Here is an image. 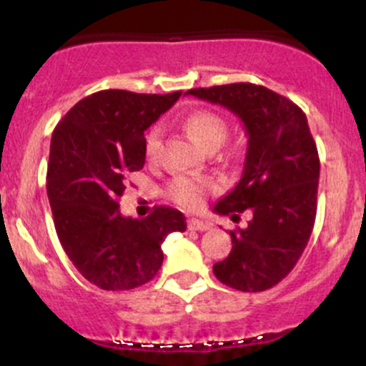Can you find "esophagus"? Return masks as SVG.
<instances>
[{
  "mask_svg": "<svg viewBox=\"0 0 366 366\" xmlns=\"http://www.w3.org/2000/svg\"><path fill=\"white\" fill-rule=\"evenodd\" d=\"M187 227H189V230H199V232H203V230H208L212 225L207 224V222L197 220V218H189Z\"/></svg>",
  "mask_w": 366,
  "mask_h": 366,
  "instance_id": "obj_1",
  "label": "esophagus"
}]
</instances>
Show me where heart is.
<instances>
[{
    "label": "heart",
    "instance_id": "b5f03b06",
    "mask_svg": "<svg viewBox=\"0 0 366 366\" xmlns=\"http://www.w3.org/2000/svg\"><path fill=\"white\" fill-rule=\"evenodd\" d=\"M184 127L197 146L204 151L218 149L225 141L227 122L215 112L197 110L189 113L184 120ZM146 157L154 158L159 148V127H153L146 136ZM213 184L208 179H196L180 175L169 186V196L174 203L186 209H199L204 204V197L212 191Z\"/></svg>",
    "mask_w": 366,
    "mask_h": 366
}]
</instances>
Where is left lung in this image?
Masks as SVG:
<instances>
[{"instance_id": "left-lung-1", "label": "left lung", "mask_w": 366, "mask_h": 366, "mask_svg": "<svg viewBox=\"0 0 366 366\" xmlns=\"http://www.w3.org/2000/svg\"><path fill=\"white\" fill-rule=\"evenodd\" d=\"M186 94L220 104L244 124L242 177L213 209L234 218L249 208L253 218L246 229L230 230L232 251L213 274L237 291H267L297 263L317 217L320 159L308 120L291 99L249 82Z\"/></svg>"}]
</instances>
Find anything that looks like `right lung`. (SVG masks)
<instances>
[{"label": "right lung", "mask_w": 366, "mask_h": 366, "mask_svg": "<svg viewBox=\"0 0 366 366\" xmlns=\"http://www.w3.org/2000/svg\"><path fill=\"white\" fill-rule=\"evenodd\" d=\"M180 94L99 91L70 108L53 130L46 189L54 229L84 279L104 291L149 282L163 263L162 242L187 227L170 207L132 218L119 204L130 172L144 167V130Z\"/></svg>", "instance_id": "obj_1"}]
</instances>
